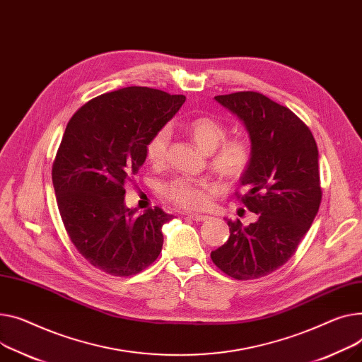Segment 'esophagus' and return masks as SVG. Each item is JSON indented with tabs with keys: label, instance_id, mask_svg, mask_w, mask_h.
Instances as JSON below:
<instances>
[{
	"label": "esophagus",
	"instance_id": "1",
	"mask_svg": "<svg viewBox=\"0 0 362 362\" xmlns=\"http://www.w3.org/2000/svg\"><path fill=\"white\" fill-rule=\"evenodd\" d=\"M189 218H192L194 221H208L209 216L208 215H204V214H189Z\"/></svg>",
	"mask_w": 362,
	"mask_h": 362
}]
</instances>
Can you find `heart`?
Returning <instances> with one entry per match:
<instances>
[{"mask_svg": "<svg viewBox=\"0 0 362 362\" xmlns=\"http://www.w3.org/2000/svg\"><path fill=\"white\" fill-rule=\"evenodd\" d=\"M187 134L197 146L206 154H212V167L221 177L234 180L242 176L252 160L250 146L245 141H226L227 128L214 117L199 116L190 119L185 125ZM170 128L157 129L146 146L150 163L161 164L167 156ZM206 182L194 179H176L163 187L167 199L182 208H199L205 204Z\"/></svg>", "mask_w": 362, "mask_h": 362, "instance_id": "obj_1", "label": "heart"}]
</instances>
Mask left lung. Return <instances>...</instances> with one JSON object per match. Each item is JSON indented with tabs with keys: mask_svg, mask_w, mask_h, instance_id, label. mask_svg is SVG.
Returning <instances> with one entry per match:
<instances>
[{
	"mask_svg": "<svg viewBox=\"0 0 362 362\" xmlns=\"http://www.w3.org/2000/svg\"><path fill=\"white\" fill-rule=\"evenodd\" d=\"M215 100L249 135L252 160L240 185L247 189L243 204L257 218L249 226L226 218L230 237L211 259L231 278L256 279L288 262L316 218L322 201L317 144L298 116L260 93Z\"/></svg>",
	"mask_w": 362,
	"mask_h": 362,
	"instance_id": "left-lung-1",
	"label": "left lung"
}]
</instances>
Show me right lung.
<instances>
[{
	"label": "right lung",
	"mask_w": 362,
	"mask_h": 362,
	"mask_svg": "<svg viewBox=\"0 0 362 362\" xmlns=\"http://www.w3.org/2000/svg\"><path fill=\"white\" fill-rule=\"evenodd\" d=\"M186 98L148 87H125L86 103L68 122L52 167L65 230L77 250L115 276L135 275L158 257L161 208L138 214L125 205V183L146 163V146Z\"/></svg>",
	"instance_id": "right-lung-1"
}]
</instances>
